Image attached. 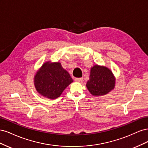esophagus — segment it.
<instances>
[{"instance_id":"34e87169","label":"esophagus","mask_w":148,"mask_h":148,"mask_svg":"<svg viewBox=\"0 0 148 148\" xmlns=\"http://www.w3.org/2000/svg\"><path fill=\"white\" fill-rule=\"evenodd\" d=\"M75 81L77 82L81 83L83 81V78H75Z\"/></svg>"}]
</instances>
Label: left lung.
<instances>
[{
	"label": "left lung",
	"instance_id": "left-lung-1",
	"mask_svg": "<svg viewBox=\"0 0 148 148\" xmlns=\"http://www.w3.org/2000/svg\"><path fill=\"white\" fill-rule=\"evenodd\" d=\"M115 81L110 69L105 66L95 65L91 68L86 88L94 96H104L115 88Z\"/></svg>",
	"mask_w": 148,
	"mask_h": 148
}]
</instances>
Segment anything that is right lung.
I'll list each match as a JSON object with an SVG mask.
<instances>
[{
	"instance_id": "add662e5",
	"label": "right lung",
	"mask_w": 148,
	"mask_h": 148,
	"mask_svg": "<svg viewBox=\"0 0 148 148\" xmlns=\"http://www.w3.org/2000/svg\"><path fill=\"white\" fill-rule=\"evenodd\" d=\"M73 82L68 71L59 62H44L34 77V86L38 92L50 99L60 97Z\"/></svg>"
}]
</instances>
